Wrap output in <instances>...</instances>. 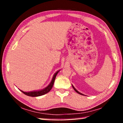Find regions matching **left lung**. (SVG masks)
Wrapping results in <instances>:
<instances>
[{
	"label": "left lung",
	"instance_id": "8db88e82",
	"mask_svg": "<svg viewBox=\"0 0 123 123\" xmlns=\"http://www.w3.org/2000/svg\"><path fill=\"white\" fill-rule=\"evenodd\" d=\"M72 87H73V89H74V91H75L76 93H78V94H81V95H84V94H82V93H80V92H79L78 91H77V89H76V88H75V87H74L73 86V85H72Z\"/></svg>",
	"mask_w": 123,
	"mask_h": 123
}]
</instances>
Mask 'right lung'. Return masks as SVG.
Returning a JSON list of instances; mask_svg holds the SVG:
<instances>
[{
	"instance_id": "obj_1",
	"label": "right lung",
	"mask_w": 123,
	"mask_h": 123,
	"mask_svg": "<svg viewBox=\"0 0 123 123\" xmlns=\"http://www.w3.org/2000/svg\"><path fill=\"white\" fill-rule=\"evenodd\" d=\"M60 70H61V69L57 70V71L54 74L53 78H52L50 82L49 83V84L48 85L47 87H45L44 88L39 89V90L29 91V92H24L22 90H20V89H19L24 94L28 95V96L32 97H39V96H41V95H43L44 94H47V93H48L49 92L51 89L52 87H53V86L54 81H55L56 76L57 73L60 71Z\"/></svg>"
}]
</instances>
